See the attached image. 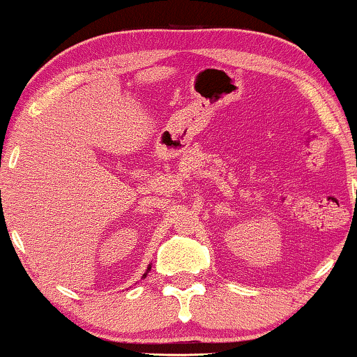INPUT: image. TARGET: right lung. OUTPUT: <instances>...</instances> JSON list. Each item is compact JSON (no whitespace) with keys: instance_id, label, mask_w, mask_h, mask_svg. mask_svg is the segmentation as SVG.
Segmentation results:
<instances>
[{"instance_id":"right-lung-1","label":"right lung","mask_w":357,"mask_h":357,"mask_svg":"<svg viewBox=\"0 0 357 357\" xmlns=\"http://www.w3.org/2000/svg\"><path fill=\"white\" fill-rule=\"evenodd\" d=\"M150 268H151V267H148V270H150ZM143 277H146V273H145V275H143Z\"/></svg>"}]
</instances>
